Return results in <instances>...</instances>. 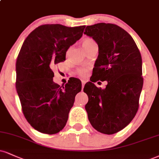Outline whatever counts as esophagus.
Instances as JSON below:
<instances>
[{
    "mask_svg": "<svg viewBox=\"0 0 159 159\" xmlns=\"http://www.w3.org/2000/svg\"><path fill=\"white\" fill-rule=\"evenodd\" d=\"M81 84H82V88H83L84 87V84H86V81H81Z\"/></svg>",
    "mask_w": 159,
    "mask_h": 159,
    "instance_id": "1",
    "label": "esophagus"
}]
</instances>
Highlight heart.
Returning <instances> with one entry per match:
<instances>
[{"label":"heart","mask_w":159,"mask_h":159,"mask_svg":"<svg viewBox=\"0 0 159 159\" xmlns=\"http://www.w3.org/2000/svg\"><path fill=\"white\" fill-rule=\"evenodd\" d=\"M94 45H97L96 42L91 38H86L83 40V41H82V46H83L85 51L87 50V49H89V47H91L92 46ZM88 70H89V69L87 67H81L78 69L77 71H76V73H77L79 76H81V77H85V76L87 75Z\"/></svg>","instance_id":"obj_1"}]
</instances>
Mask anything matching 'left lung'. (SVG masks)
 I'll return each mask as SVG.
<instances>
[{"mask_svg":"<svg viewBox=\"0 0 159 159\" xmlns=\"http://www.w3.org/2000/svg\"><path fill=\"white\" fill-rule=\"evenodd\" d=\"M84 34L98 45L91 82L84 88L89 98L85 109L97 131L112 135L127 127L139 110L143 87L141 55L131 35L116 24L87 26ZM98 80L108 81L105 89L92 83Z\"/></svg>","mask_w":159,"mask_h":159,"instance_id":"8db88e82","label":"left lung"}]
</instances>
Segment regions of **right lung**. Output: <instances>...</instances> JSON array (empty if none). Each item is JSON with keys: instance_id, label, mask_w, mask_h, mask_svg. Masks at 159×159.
Here are the masks:
<instances>
[{"instance_id": "right-lung-1", "label": "right lung", "mask_w": 159, "mask_h": 159, "mask_svg": "<svg viewBox=\"0 0 159 159\" xmlns=\"http://www.w3.org/2000/svg\"><path fill=\"white\" fill-rule=\"evenodd\" d=\"M85 26H38L27 36L16 61V89L29 124L45 134H55L66 125L81 82L73 78L64 86L53 81L52 67L66 60L69 47L83 35Z\"/></svg>"}]
</instances>
